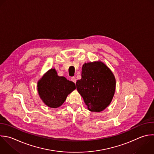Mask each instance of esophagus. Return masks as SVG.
<instances>
[{
	"instance_id": "obj_1",
	"label": "esophagus",
	"mask_w": 154,
	"mask_h": 154,
	"mask_svg": "<svg viewBox=\"0 0 154 154\" xmlns=\"http://www.w3.org/2000/svg\"><path fill=\"white\" fill-rule=\"evenodd\" d=\"M71 81H73L74 83H76V78L75 77H72L71 78Z\"/></svg>"
}]
</instances>
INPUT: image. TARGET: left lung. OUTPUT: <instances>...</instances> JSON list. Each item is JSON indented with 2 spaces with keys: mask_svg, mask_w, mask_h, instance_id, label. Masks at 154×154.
Here are the masks:
<instances>
[{
  "mask_svg": "<svg viewBox=\"0 0 154 154\" xmlns=\"http://www.w3.org/2000/svg\"><path fill=\"white\" fill-rule=\"evenodd\" d=\"M81 79L76 85L88 110L100 112L111 103L115 92L116 79L111 70L102 62L85 63Z\"/></svg>",
  "mask_w": 154,
  "mask_h": 154,
  "instance_id": "8db88e82",
  "label": "left lung"
}]
</instances>
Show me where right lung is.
<instances>
[{"mask_svg": "<svg viewBox=\"0 0 154 154\" xmlns=\"http://www.w3.org/2000/svg\"><path fill=\"white\" fill-rule=\"evenodd\" d=\"M38 92L43 102L49 107L58 108L66 100L68 94L76 89L74 82L59 76L55 69L48 71L38 81Z\"/></svg>", "mask_w": 154, "mask_h": 154, "instance_id": "add662e5", "label": "right lung"}]
</instances>
